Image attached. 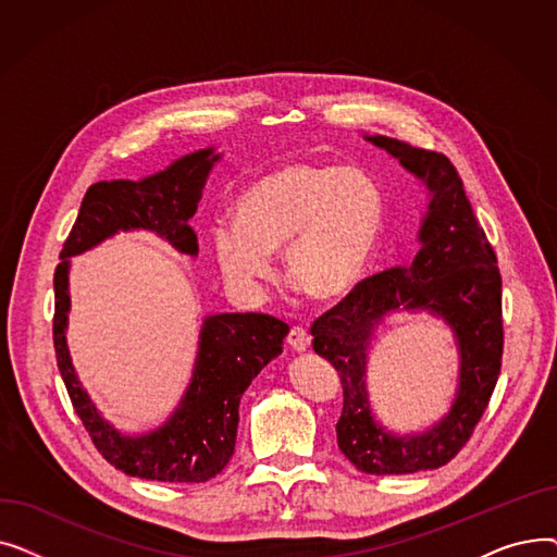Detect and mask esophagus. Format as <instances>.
I'll return each instance as SVG.
<instances>
[{"mask_svg": "<svg viewBox=\"0 0 557 557\" xmlns=\"http://www.w3.org/2000/svg\"><path fill=\"white\" fill-rule=\"evenodd\" d=\"M286 343L296 349V352H307L309 349V345H311V336H309V332L307 330H302V327H294L288 332V336H286Z\"/></svg>", "mask_w": 557, "mask_h": 557, "instance_id": "1", "label": "esophagus"}]
</instances>
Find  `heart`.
Segmentation results:
<instances>
[{"instance_id":"1","label":"heart","mask_w":557,"mask_h":557,"mask_svg":"<svg viewBox=\"0 0 557 557\" xmlns=\"http://www.w3.org/2000/svg\"><path fill=\"white\" fill-rule=\"evenodd\" d=\"M234 221L219 219L210 246L225 282L261 296L282 250L288 280L313 300L347 296L368 273L386 225V194L370 173L313 160L284 162L246 185Z\"/></svg>"}]
</instances>
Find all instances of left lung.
<instances>
[{
  "mask_svg": "<svg viewBox=\"0 0 557 557\" xmlns=\"http://www.w3.org/2000/svg\"><path fill=\"white\" fill-rule=\"evenodd\" d=\"M393 156L429 191L418 230L420 250L408 269L363 280L313 327L315 355L343 384L338 449L366 474H416L447 465L470 441L502 372V275L454 164L435 151L363 135ZM429 312L453 330L459 384L450 411L418 434L391 432L375 420L367 393V357L379 326L393 313Z\"/></svg>",
  "mask_w": 557,
  "mask_h": 557,
  "instance_id": "8db88e82",
  "label": "left lung"
}]
</instances>
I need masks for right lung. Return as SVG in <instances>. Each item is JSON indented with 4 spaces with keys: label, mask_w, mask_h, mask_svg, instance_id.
I'll list each match as a JSON object with an SVG mask.
<instances>
[{
    "label": "right lung",
    "mask_w": 557,
    "mask_h": 557,
    "mask_svg": "<svg viewBox=\"0 0 557 557\" xmlns=\"http://www.w3.org/2000/svg\"><path fill=\"white\" fill-rule=\"evenodd\" d=\"M221 153L198 149L141 181H103L87 189L53 273V347L72 404L103 458L128 476L164 483H202L230 462L237 443L239 401L252 379L282 355L288 325L267 313H214L202 318L189 386L164 424L126 433L103 418L76 374L67 347L72 257L120 232H151L196 257L189 219Z\"/></svg>",
    "instance_id": "1"
}]
</instances>
